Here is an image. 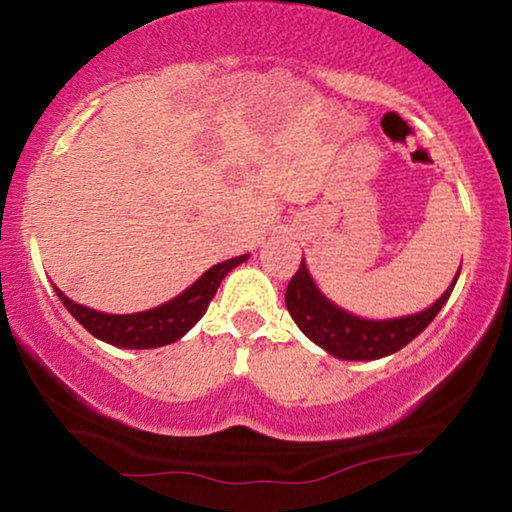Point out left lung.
Segmentation results:
<instances>
[{
  "instance_id": "1",
  "label": "left lung",
  "mask_w": 512,
  "mask_h": 512,
  "mask_svg": "<svg viewBox=\"0 0 512 512\" xmlns=\"http://www.w3.org/2000/svg\"><path fill=\"white\" fill-rule=\"evenodd\" d=\"M457 276L451 287L423 312L398 319H363L326 299L301 259L299 271L287 285L285 303L296 326L331 356L342 361H377V358L400 352L430 326L451 296Z\"/></svg>"
}]
</instances>
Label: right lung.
<instances>
[{"label": "right lung", "instance_id": "obj_1", "mask_svg": "<svg viewBox=\"0 0 512 512\" xmlns=\"http://www.w3.org/2000/svg\"><path fill=\"white\" fill-rule=\"evenodd\" d=\"M250 255H239L225 259L197 278L186 292H181L177 299L156 305L151 310L133 312V315H108V312L91 310L87 305H80L68 299V296L55 287L59 301L64 308L94 335V338L108 342V345L121 349H154L170 345L183 338L193 326L200 322L209 303L216 296L220 282L236 266L246 262Z\"/></svg>", "mask_w": 512, "mask_h": 512}]
</instances>
